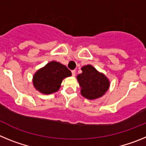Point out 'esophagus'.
<instances>
[{
	"mask_svg": "<svg viewBox=\"0 0 146 146\" xmlns=\"http://www.w3.org/2000/svg\"><path fill=\"white\" fill-rule=\"evenodd\" d=\"M72 76H73V77H75V75H76V71L75 70H72Z\"/></svg>",
	"mask_w": 146,
	"mask_h": 146,
	"instance_id": "34e87169",
	"label": "esophagus"
}]
</instances>
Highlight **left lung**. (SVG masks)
I'll use <instances>...</instances> for the list:
<instances>
[{"mask_svg":"<svg viewBox=\"0 0 146 146\" xmlns=\"http://www.w3.org/2000/svg\"><path fill=\"white\" fill-rule=\"evenodd\" d=\"M81 70L82 73L77 76L81 95L90 100L104 96L110 85L108 77L89 64L82 66Z\"/></svg>","mask_w":146,"mask_h":146,"instance_id":"1","label":"left lung"}]
</instances>
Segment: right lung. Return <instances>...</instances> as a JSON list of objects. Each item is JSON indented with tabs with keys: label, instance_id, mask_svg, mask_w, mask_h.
<instances>
[{
	"label": "right lung",
	"instance_id": "obj_1",
	"mask_svg": "<svg viewBox=\"0 0 146 146\" xmlns=\"http://www.w3.org/2000/svg\"><path fill=\"white\" fill-rule=\"evenodd\" d=\"M70 76L72 72L66 66L52 60L35 72L33 84L41 94H51L57 92L63 80Z\"/></svg>",
	"mask_w": 146,
	"mask_h": 146
}]
</instances>
